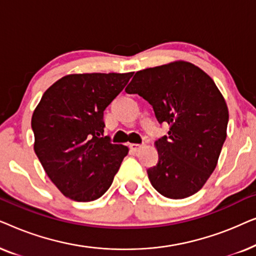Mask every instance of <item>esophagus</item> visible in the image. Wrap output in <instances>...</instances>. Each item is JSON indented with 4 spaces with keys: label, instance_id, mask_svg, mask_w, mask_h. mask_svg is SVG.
Listing matches in <instances>:
<instances>
[{
    "label": "esophagus",
    "instance_id": "obj_1",
    "mask_svg": "<svg viewBox=\"0 0 256 256\" xmlns=\"http://www.w3.org/2000/svg\"><path fill=\"white\" fill-rule=\"evenodd\" d=\"M129 146H130V149L132 150V152H140V150L143 148V144H138V143H132V144Z\"/></svg>",
    "mask_w": 256,
    "mask_h": 256
}]
</instances>
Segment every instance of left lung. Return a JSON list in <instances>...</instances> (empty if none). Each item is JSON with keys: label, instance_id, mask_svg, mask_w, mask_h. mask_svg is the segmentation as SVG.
<instances>
[{"label": "left lung", "instance_id": "1", "mask_svg": "<svg viewBox=\"0 0 256 256\" xmlns=\"http://www.w3.org/2000/svg\"><path fill=\"white\" fill-rule=\"evenodd\" d=\"M126 92L146 99L160 124L170 126L155 142L158 162L146 170L150 183L170 199L194 194L214 171L227 136L228 108L214 82L178 60L136 72Z\"/></svg>", "mask_w": 256, "mask_h": 256}]
</instances>
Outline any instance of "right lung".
Wrapping results in <instances>:
<instances>
[{
    "label": "right lung",
    "mask_w": 256,
    "mask_h": 256,
    "mask_svg": "<svg viewBox=\"0 0 256 256\" xmlns=\"http://www.w3.org/2000/svg\"><path fill=\"white\" fill-rule=\"evenodd\" d=\"M134 74L82 73L48 87L31 118L34 149L52 183L76 202L100 198L113 183L128 146L104 136V110Z\"/></svg>",
    "instance_id": "1"
}]
</instances>
